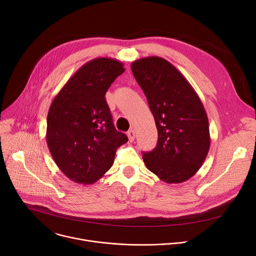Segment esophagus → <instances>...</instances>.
Here are the masks:
<instances>
[{
  "label": "esophagus",
  "mask_w": 256,
  "mask_h": 256,
  "mask_svg": "<svg viewBox=\"0 0 256 256\" xmlns=\"http://www.w3.org/2000/svg\"><path fill=\"white\" fill-rule=\"evenodd\" d=\"M128 137L130 142H132L134 140V130H130L128 132Z\"/></svg>",
  "instance_id": "esophagus-1"
}]
</instances>
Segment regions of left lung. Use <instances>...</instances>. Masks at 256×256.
Returning a JSON list of instances; mask_svg holds the SVG:
<instances>
[{"label": "left lung", "instance_id": "obj_1", "mask_svg": "<svg viewBox=\"0 0 256 256\" xmlns=\"http://www.w3.org/2000/svg\"><path fill=\"white\" fill-rule=\"evenodd\" d=\"M154 117L156 147L143 153L147 168L166 183L190 179L210 148L209 120L190 83L166 60L148 56L130 64Z\"/></svg>", "mask_w": 256, "mask_h": 256}]
</instances>
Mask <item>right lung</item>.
Returning <instances> with one entry per match:
<instances>
[{
  "mask_svg": "<svg viewBox=\"0 0 256 256\" xmlns=\"http://www.w3.org/2000/svg\"><path fill=\"white\" fill-rule=\"evenodd\" d=\"M126 69L114 58L84 64L54 98L47 115L46 142L54 162L70 180L94 184L112 166L128 142L116 130L105 94Z\"/></svg>",
  "mask_w": 256,
  "mask_h": 256,
  "instance_id": "right-lung-1",
  "label": "right lung"
}]
</instances>
